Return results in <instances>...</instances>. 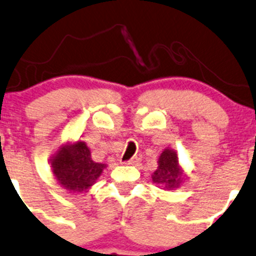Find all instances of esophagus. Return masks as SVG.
<instances>
[{
    "label": "esophagus",
    "mask_w": 256,
    "mask_h": 256,
    "mask_svg": "<svg viewBox=\"0 0 256 256\" xmlns=\"http://www.w3.org/2000/svg\"><path fill=\"white\" fill-rule=\"evenodd\" d=\"M140 160H141V157H140V156H134L131 160H128V164H136V163H138Z\"/></svg>",
    "instance_id": "obj_1"
}]
</instances>
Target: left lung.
Returning <instances> with one entry per match:
<instances>
[{
	"label": "left lung",
	"instance_id": "left-lung-1",
	"mask_svg": "<svg viewBox=\"0 0 256 256\" xmlns=\"http://www.w3.org/2000/svg\"><path fill=\"white\" fill-rule=\"evenodd\" d=\"M178 164V156L174 150H166L158 160V168L153 173V182L166 189L179 186L182 176Z\"/></svg>",
	"mask_w": 256,
	"mask_h": 256
}]
</instances>
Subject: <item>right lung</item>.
<instances>
[{
	"mask_svg": "<svg viewBox=\"0 0 256 256\" xmlns=\"http://www.w3.org/2000/svg\"><path fill=\"white\" fill-rule=\"evenodd\" d=\"M51 168L64 189L70 192H82L96 182L106 164L93 162L87 144L80 141L58 150Z\"/></svg>",
	"mask_w": 256,
	"mask_h": 256,
	"instance_id": "right-lung-1",
	"label": "right lung"
}]
</instances>
